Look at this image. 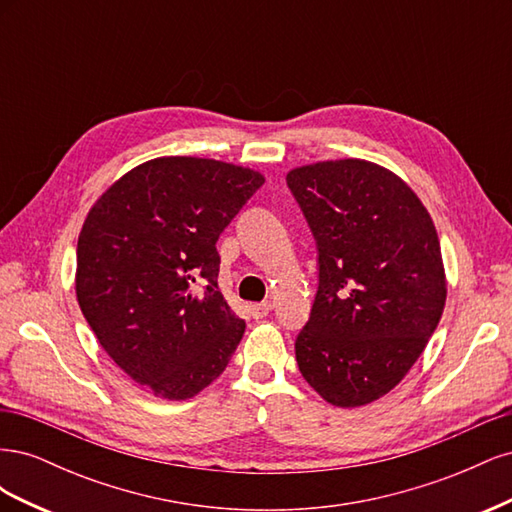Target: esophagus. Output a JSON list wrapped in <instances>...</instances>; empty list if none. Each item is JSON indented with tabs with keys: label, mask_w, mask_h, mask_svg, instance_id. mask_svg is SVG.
<instances>
[{
	"label": "esophagus",
	"mask_w": 512,
	"mask_h": 512,
	"mask_svg": "<svg viewBox=\"0 0 512 512\" xmlns=\"http://www.w3.org/2000/svg\"><path fill=\"white\" fill-rule=\"evenodd\" d=\"M271 301H262V303H254V305H250V314H252V318H256V320H260V318H265V316H269V312H271Z\"/></svg>",
	"instance_id": "obj_1"
}]
</instances>
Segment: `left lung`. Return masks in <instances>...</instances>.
Listing matches in <instances>:
<instances>
[{
	"mask_svg": "<svg viewBox=\"0 0 512 512\" xmlns=\"http://www.w3.org/2000/svg\"><path fill=\"white\" fill-rule=\"evenodd\" d=\"M286 181L318 245V292L294 344L299 369L329 404L367 406L406 378L442 318L436 226L410 185L374 162H316Z\"/></svg>",
	"mask_w": 512,
	"mask_h": 512,
	"instance_id": "1",
	"label": "left lung"
}]
</instances>
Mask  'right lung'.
I'll return each mask as SVG.
<instances>
[{"instance_id": "add662e5", "label": "right lung", "mask_w": 512, "mask_h": 512, "mask_svg": "<svg viewBox=\"0 0 512 512\" xmlns=\"http://www.w3.org/2000/svg\"><path fill=\"white\" fill-rule=\"evenodd\" d=\"M262 183L245 166L164 156L128 170L87 213L76 299L106 354L156 397L198 395L241 342L215 241Z\"/></svg>"}]
</instances>
